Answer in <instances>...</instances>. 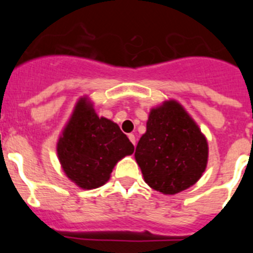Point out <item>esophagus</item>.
Here are the masks:
<instances>
[{
    "label": "esophagus",
    "instance_id": "esophagus-1",
    "mask_svg": "<svg viewBox=\"0 0 253 253\" xmlns=\"http://www.w3.org/2000/svg\"><path fill=\"white\" fill-rule=\"evenodd\" d=\"M128 138H129V141L132 142V144L133 145H136V137H134V134H128Z\"/></svg>",
    "mask_w": 253,
    "mask_h": 253
}]
</instances>
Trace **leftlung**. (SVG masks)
I'll return each instance as SVG.
<instances>
[{
    "instance_id": "obj_1",
    "label": "left lung",
    "mask_w": 253,
    "mask_h": 253,
    "mask_svg": "<svg viewBox=\"0 0 253 253\" xmlns=\"http://www.w3.org/2000/svg\"><path fill=\"white\" fill-rule=\"evenodd\" d=\"M134 158L149 187L176 195L202 177L208 142L185 108L170 99L150 110Z\"/></svg>"
}]
</instances>
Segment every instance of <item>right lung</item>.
Segmentation results:
<instances>
[{
	"mask_svg": "<svg viewBox=\"0 0 253 253\" xmlns=\"http://www.w3.org/2000/svg\"><path fill=\"white\" fill-rule=\"evenodd\" d=\"M66 176L83 190L105 185L115 165L134 147L119 125L99 117L88 96L78 99L56 144Z\"/></svg>",
	"mask_w": 253,
	"mask_h": 253,
	"instance_id": "add662e5",
	"label": "right lung"
}]
</instances>
